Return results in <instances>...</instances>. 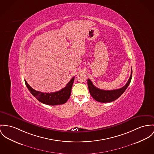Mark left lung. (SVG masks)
Instances as JSON below:
<instances>
[{"label": "left lung", "mask_w": 154, "mask_h": 154, "mask_svg": "<svg viewBox=\"0 0 154 154\" xmlns=\"http://www.w3.org/2000/svg\"><path fill=\"white\" fill-rule=\"evenodd\" d=\"M132 70L131 69L130 77L126 84L121 88L112 90H104L95 87L90 79L87 80L89 91L93 98L97 101L100 103H110L115 101L122 94L130 84L132 79Z\"/></svg>", "instance_id": "1"}]
</instances>
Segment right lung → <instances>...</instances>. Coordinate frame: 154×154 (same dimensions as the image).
I'll return each instance as SVG.
<instances>
[{
	"mask_svg": "<svg viewBox=\"0 0 154 154\" xmlns=\"http://www.w3.org/2000/svg\"><path fill=\"white\" fill-rule=\"evenodd\" d=\"M74 77L71 79V80L69 83H67L64 88L58 91L50 93H45L36 91L32 88L26 80H24V82L30 92L40 102L50 106H56L63 104L67 101L71 95V88L74 83Z\"/></svg>",
	"mask_w": 154,
	"mask_h": 154,
	"instance_id": "1",
	"label": "right lung"
}]
</instances>
